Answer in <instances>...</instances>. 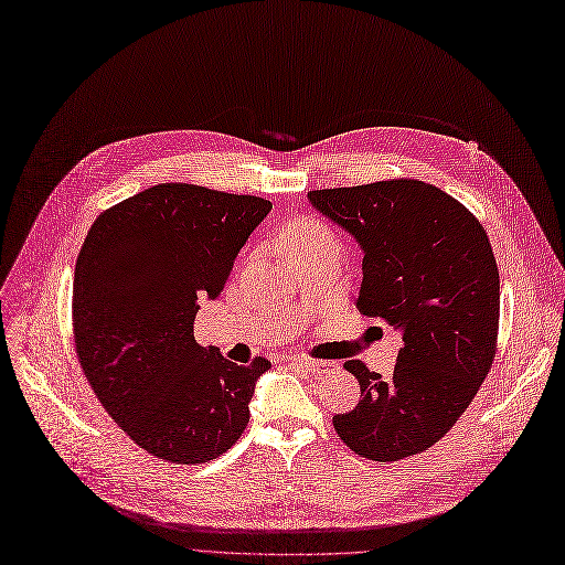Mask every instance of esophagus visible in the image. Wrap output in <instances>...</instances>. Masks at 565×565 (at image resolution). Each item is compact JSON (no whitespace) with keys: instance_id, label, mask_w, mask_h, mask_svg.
<instances>
[{"instance_id":"obj_1","label":"esophagus","mask_w":565,"mask_h":565,"mask_svg":"<svg viewBox=\"0 0 565 565\" xmlns=\"http://www.w3.org/2000/svg\"><path fill=\"white\" fill-rule=\"evenodd\" d=\"M286 362L290 366H298V370L311 372V374H328L334 370V362H326V360H313V358H305V355H288Z\"/></svg>"}]
</instances>
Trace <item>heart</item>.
Listing matches in <instances>:
<instances>
[{
    "mask_svg": "<svg viewBox=\"0 0 565 565\" xmlns=\"http://www.w3.org/2000/svg\"><path fill=\"white\" fill-rule=\"evenodd\" d=\"M286 252H305L313 247H328L334 252H341V237L339 233L318 216H298L286 226L284 233Z\"/></svg>",
    "mask_w": 565,
    "mask_h": 565,
    "instance_id": "1",
    "label": "heart"
}]
</instances>
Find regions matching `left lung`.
<instances>
[{
	"label": "left lung",
	"instance_id": "8db88e82",
	"mask_svg": "<svg viewBox=\"0 0 565 565\" xmlns=\"http://www.w3.org/2000/svg\"><path fill=\"white\" fill-rule=\"evenodd\" d=\"M364 252L358 309L404 332L390 379L343 362L360 404L332 418L355 455L399 461L429 450L469 408L499 339V267L478 218L434 184L397 178L309 191Z\"/></svg>",
	"mask_w": 565,
	"mask_h": 565
}]
</instances>
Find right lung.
<instances>
[{
    "mask_svg": "<svg viewBox=\"0 0 565 565\" xmlns=\"http://www.w3.org/2000/svg\"><path fill=\"white\" fill-rule=\"evenodd\" d=\"M269 210L258 195L166 182L104 210L83 242L71 302L83 374L119 429L163 461L216 459L249 423L269 362L226 360L193 323Z\"/></svg>",
    "mask_w": 565,
    "mask_h": 565,
    "instance_id": "1",
    "label": "right lung"
}]
</instances>
